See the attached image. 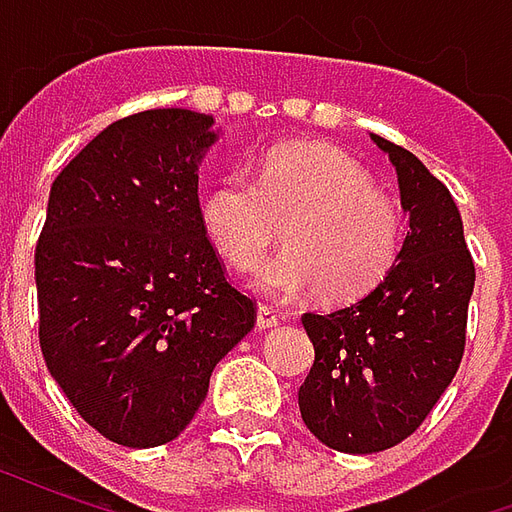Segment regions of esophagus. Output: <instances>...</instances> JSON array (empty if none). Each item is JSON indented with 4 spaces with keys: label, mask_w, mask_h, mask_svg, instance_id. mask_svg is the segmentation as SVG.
Listing matches in <instances>:
<instances>
[{
    "label": "esophagus",
    "mask_w": 512,
    "mask_h": 512,
    "mask_svg": "<svg viewBox=\"0 0 512 512\" xmlns=\"http://www.w3.org/2000/svg\"><path fill=\"white\" fill-rule=\"evenodd\" d=\"M279 321H282V318H279L277 312L271 310V307H266V304H263V307L257 310V329H260V332H266V329H274V326H279Z\"/></svg>",
    "instance_id": "1"
}]
</instances>
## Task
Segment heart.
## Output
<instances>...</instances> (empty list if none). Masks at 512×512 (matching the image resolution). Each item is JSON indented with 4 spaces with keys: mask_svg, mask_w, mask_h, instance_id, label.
Segmentation results:
<instances>
[{
    "mask_svg": "<svg viewBox=\"0 0 512 512\" xmlns=\"http://www.w3.org/2000/svg\"><path fill=\"white\" fill-rule=\"evenodd\" d=\"M202 224L235 268L257 266L285 224V252L255 277L271 296L321 290L345 304L386 277L403 244V216L359 161L326 145L274 147L260 175L235 172L202 202Z\"/></svg>",
    "mask_w": 512,
    "mask_h": 512,
    "instance_id": "heart-1",
    "label": "heart"
}]
</instances>
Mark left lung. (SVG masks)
I'll return each instance as SVG.
<instances>
[{
	"label": "left lung",
	"instance_id": "obj_1",
	"mask_svg": "<svg viewBox=\"0 0 512 512\" xmlns=\"http://www.w3.org/2000/svg\"><path fill=\"white\" fill-rule=\"evenodd\" d=\"M384 150L408 211L397 263L367 296L334 312H304L315 345L299 389L304 425L340 452H381L425 422L458 373L474 290V260L450 191L406 147Z\"/></svg>",
	"mask_w": 512,
	"mask_h": 512
}]
</instances>
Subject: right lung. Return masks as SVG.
<instances>
[{
    "instance_id": "right-lung-1",
    "label": "right lung",
    "mask_w": 512,
    "mask_h": 512,
    "mask_svg": "<svg viewBox=\"0 0 512 512\" xmlns=\"http://www.w3.org/2000/svg\"><path fill=\"white\" fill-rule=\"evenodd\" d=\"M211 126L189 109L136 112L51 183L35 246L40 351L79 417L123 447L175 439L255 326L202 224Z\"/></svg>"
}]
</instances>
